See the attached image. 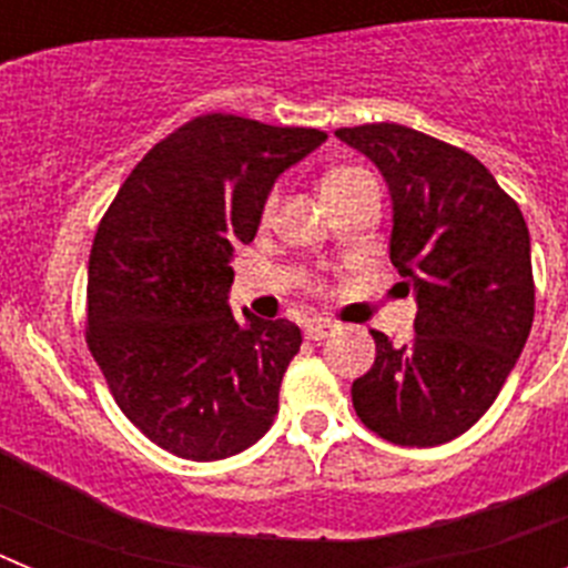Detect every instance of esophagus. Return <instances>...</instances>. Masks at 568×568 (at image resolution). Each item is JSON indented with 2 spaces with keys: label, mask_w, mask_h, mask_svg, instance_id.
Returning a JSON list of instances; mask_svg holds the SVG:
<instances>
[{
  "label": "esophagus",
  "mask_w": 568,
  "mask_h": 568,
  "mask_svg": "<svg viewBox=\"0 0 568 568\" xmlns=\"http://www.w3.org/2000/svg\"><path fill=\"white\" fill-rule=\"evenodd\" d=\"M329 333H333V324H327V321H313V324H307V329H304V335H307L310 341H324L329 338Z\"/></svg>",
  "instance_id": "1"
}]
</instances>
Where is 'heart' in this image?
I'll list each match as a JSON object with an SVG mask.
<instances>
[{"label": "heart", "instance_id": "heart-1", "mask_svg": "<svg viewBox=\"0 0 568 568\" xmlns=\"http://www.w3.org/2000/svg\"><path fill=\"white\" fill-rule=\"evenodd\" d=\"M361 182H375V179L366 173L364 168H353V164H346V168L329 170V173L324 175V184H321V190H324V193H335V190L355 187V184H361ZM275 207H278V190H273V193L264 199V207H261V222H270L275 213Z\"/></svg>", "mask_w": 568, "mask_h": 568}]
</instances>
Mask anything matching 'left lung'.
Returning <instances> with one entry per match:
<instances>
[{
  "mask_svg": "<svg viewBox=\"0 0 568 568\" xmlns=\"http://www.w3.org/2000/svg\"><path fill=\"white\" fill-rule=\"evenodd\" d=\"M393 195L389 258L418 301L415 338L373 329L375 364L353 381L361 424L389 444L458 438L498 398L531 318L529 230L511 195L466 150L404 124L335 130Z\"/></svg>",
  "mask_w": 568,
  "mask_h": 568,
  "instance_id": "obj_1",
  "label": "left lung"
}]
</instances>
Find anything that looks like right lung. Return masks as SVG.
I'll use <instances>...</instances> for the list:
<instances>
[{"instance_id":"obj_1","label":"right lung","mask_w":568,"mask_h":568,"mask_svg":"<svg viewBox=\"0 0 568 568\" xmlns=\"http://www.w3.org/2000/svg\"><path fill=\"white\" fill-rule=\"evenodd\" d=\"M324 139L315 128L195 115L135 164L99 222L90 353L119 409L179 458H230L273 426L301 329L235 318L230 261L255 239L275 179Z\"/></svg>"}]
</instances>
